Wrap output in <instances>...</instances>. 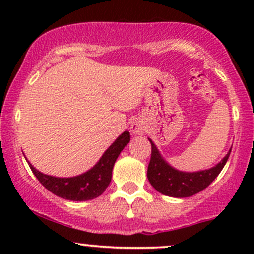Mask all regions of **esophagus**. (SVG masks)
<instances>
[{"instance_id":"obj_1","label":"esophagus","mask_w":254,"mask_h":254,"mask_svg":"<svg viewBox=\"0 0 254 254\" xmlns=\"http://www.w3.org/2000/svg\"><path fill=\"white\" fill-rule=\"evenodd\" d=\"M144 124H142L139 121H135L132 125H131V132H132L133 135H142V133H144Z\"/></svg>"}]
</instances>
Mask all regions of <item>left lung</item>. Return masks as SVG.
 Segmentation results:
<instances>
[{"mask_svg":"<svg viewBox=\"0 0 254 254\" xmlns=\"http://www.w3.org/2000/svg\"><path fill=\"white\" fill-rule=\"evenodd\" d=\"M148 139L151 144V156L147 172L148 180L160 193L177 198L191 197L208 188L222 171L232 151L229 149L228 154L221 160V162L210 170L189 173L178 171L168 165L159 153L154 142L150 138Z\"/></svg>","mask_w":254,"mask_h":254,"instance_id":"1","label":"left lung"}]
</instances>
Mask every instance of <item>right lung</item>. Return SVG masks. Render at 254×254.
Wrapping results in <instances>:
<instances>
[{"label": "right lung", "mask_w": 254, "mask_h": 254, "mask_svg": "<svg viewBox=\"0 0 254 254\" xmlns=\"http://www.w3.org/2000/svg\"><path fill=\"white\" fill-rule=\"evenodd\" d=\"M130 142V132L124 131L121 136L110 145L97 162V165L86 173L72 178H57L44 174L42 172L30 165L32 172L40 184L56 196L64 199L82 202V200L94 199L103 194L111 183L112 170L116 160L124 149V147Z\"/></svg>", "instance_id": "1"}]
</instances>
